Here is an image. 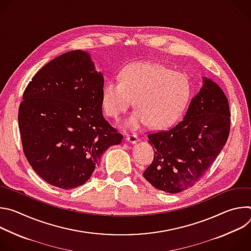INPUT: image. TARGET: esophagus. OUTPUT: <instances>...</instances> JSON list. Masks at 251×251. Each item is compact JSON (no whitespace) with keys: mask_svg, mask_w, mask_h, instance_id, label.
<instances>
[{"mask_svg":"<svg viewBox=\"0 0 251 251\" xmlns=\"http://www.w3.org/2000/svg\"><path fill=\"white\" fill-rule=\"evenodd\" d=\"M126 141L131 143V144H136V143L139 141V138L136 134H127Z\"/></svg>","mask_w":251,"mask_h":251,"instance_id":"obj_1","label":"esophagus"}]
</instances>
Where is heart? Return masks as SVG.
<instances>
[{
  "instance_id": "obj_1",
  "label": "heart",
  "mask_w": 251,
  "mask_h": 251,
  "mask_svg": "<svg viewBox=\"0 0 251 251\" xmlns=\"http://www.w3.org/2000/svg\"><path fill=\"white\" fill-rule=\"evenodd\" d=\"M192 94L189 77L170 68L150 62L125 66L118 81L104 84L101 104L104 112L115 119L133 104L136 109L125 124L131 129L150 124L164 128L176 122L185 112Z\"/></svg>"
}]
</instances>
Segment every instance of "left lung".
<instances>
[{
  "instance_id": "left-lung-1",
  "label": "left lung",
  "mask_w": 251,
  "mask_h": 251,
  "mask_svg": "<svg viewBox=\"0 0 251 251\" xmlns=\"http://www.w3.org/2000/svg\"><path fill=\"white\" fill-rule=\"evenodd\" d=\"M230 112L223 89L207 77L181 122L150 133L153 163L143 174L156 189L169 194L185 191L205 174L224 149L230 129Z\"/></svg>"
}]
</instances>
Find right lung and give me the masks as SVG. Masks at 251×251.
<instances>
[{
  "mask_svg": "<svg viewBox=\"0 0 251 251\" xmlns=\"http://www.w3.org/2000/svg\"><path fill=\"white\" fill-rule=\"evenodd\" d=\"M103 85L90 54L77 50L50 61L26 86L18 116L23 149L50 185L82 186L104 152L121 143L102 114Z\"/></svg>",
  "mask_w": 251,
  "mask_h": 251,
  "instance_id": "add662e5",
  "label": "right lung"
}]
</instances>
